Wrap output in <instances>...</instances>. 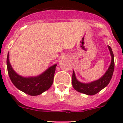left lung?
Returning a JSON list of instances; mask_svg holds the SVG:
<instances>
[{"label":"left lung","instance_id":"1","mask_svg":"<svg viewBox=\"0 0 123 123\" xmlns=\"http://www.w3.org/2000/svg\"><path fill=\"white\" fill-rule=\"evenodd\" d=\"M108 48L110 52L111 56V62L109 68L106 70L104 76L101 77L98 80L92 81V82H89V83H83V82L78 81L75 76L74 71H73L72 84L73 87L76 91L81 92V93L86 94V95H93L97 94L101 90L107 86L111 79L112 78L114 68H115L114 55L112 49L109 45H108Z\"/></svg>","mask_w":123,"mask_h":123}]
</instances>
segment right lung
Segmentation results:
<instances>
[{"label":"right lung","instance_id":"add662e5","mask_svg":"<svg viewBox=\"0 0 123 123\" xmlns=\"http://www.w3.org/2000/svg\"><path fill=\"white\" fill-rule=\"evenodd\" d=\"M7 70L10 80L18 89L29 95H38L48 90L53 84L56 64L52 65L37 76L23 77L14 71L9 61V52L6 58Z\"/></svg>","mask_w":123,"mask_h":123}]
</instances>
